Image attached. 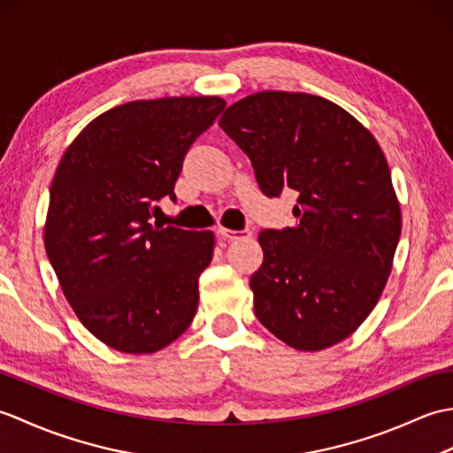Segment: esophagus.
Wrapping results in <instances>:
<instances>
[{"label":"esophagus","instance_id":"esophagus-1","mask_svg":"<svg viewBox=\"0 0 453 453\" xmlns=\"http://www.w3.org/2000/svg\"><path fill=\"white\" fill-rule=\"evenodd\" d=\"M218 235L224 239V242L232 243V242H239V239H247L251 237V232L249 229H242V232H235V229H226V227H218Z\"/></svg>","mask_w":453,"mask_h":453}]
</instances>
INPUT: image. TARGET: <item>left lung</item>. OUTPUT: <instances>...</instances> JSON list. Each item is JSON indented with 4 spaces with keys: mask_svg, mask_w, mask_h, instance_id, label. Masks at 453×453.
I'll use <instances>...</instances> for the list:
<instances>
[{
    "mask_svg": "<svg viewBox=\"0 0 453 453\" xmlns=\"http://www.w3.org/2000/svg\"><path fill=\"white\" fill-rule=\"evenodd\" d=\"M219 127L251 159L265 196L297 192V224L258 234V321L296 350L341 342L378 303L401 235L381 148L352 114L307 93L249 95Z\"/></svg>",
    "mask_w": 453,
    "mask_h": 453,
    "instance_id": "obj_1",
    "label": "left lung"
}]
</instances>
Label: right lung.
Returning a JSON list of instances; mask_svg holds the SVG:
<instances>
[{
	"instance_id": "1",
	"label": "right lung",
	"mask_w": 453,
	"mask_h": 453,
	"mask_svg": "<svg viewBox=\"0 0 453 453\" xmlns=\"http://www.w3.org/2000/svg\"><path fill=\"white\" fill-rule=\"evenodd\" d=\"M226 101L165 97L114 107L65 150L50 187L44 247L75 315L99 341L151 354L187 331L214 234L151 224L175 196L187 151Z\"/></svg>"
}]
</instances>
